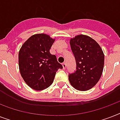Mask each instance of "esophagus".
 Listing matches in <instances>:
<instances>
[{
    "instance_id": "34e87169",
    "label": "esophagus",
    "mask_w": 120,
    "mask_h": 120,
    "mask_svg": "<svg viewBox=\"0 0 120 120\" xmlns=\"http://www.w3.org/2000/svg\"><path fill=\"white\" fill-rule=\"evenodd\" d=\"M62 66H63V69H65L66 67H67V65H66L65 63H63L62 64Z\"/></svg>"
}]
</instances>
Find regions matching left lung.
Segmentation results:
<instances>
[{"instance_id": "8db88e82", "label": "left lung", "mask_w": 120, "mask_h": 120, "mask_svg": "<svg viewBox=\"0 0 120 120\" xmlns=\"http://www.w3.org/2000/svg\"><path fill=\"white\" fill-rule=\"evenodd\" d=\"M74 54L77 70L68 76L71 85L80 91H86L98 83L104 67V53L94 39L79 35L70 40Z\"/></svg>"}]
</instances>
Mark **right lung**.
Listing matches in <instances>:
<instances>
[{"mask_svg": "<svg viewBox=\"0 0 120 120\" xmlns=\"http://www.w3.org/2000/svg\"><path fill=\"white\" fill-rule=\"evenodd\" d=\"M55 39L45 34H35L22 45L19 53L20 75L29 86L37 91L52 85L56 71L63 67L50 50Z\"/></svg>", "mask_w": 120, "mask_h": 120, "instance_id": "1", "label": "right lung"}]
</instances>
